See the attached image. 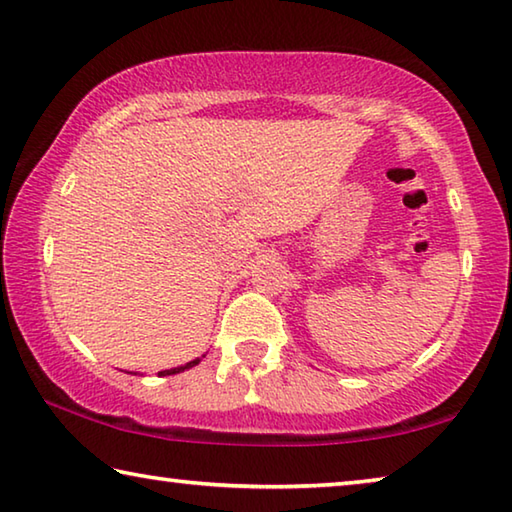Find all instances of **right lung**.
<instances>
[{
    "label": "right lung",
    "instance_id": "obj_1",
    "mask_svg": "<svg viewBox=\"0 0 512 512\" xmlns=\"http://www.w3.org/2000/svg\"><path fill=\"white\" fill-rule=\"evenodd\" d=\"M205 357V354H203ZM203 357H196L194 361H189V363H185V366H178V368H171V370H162V372H158V375H178V372H183V370H189V368H194V366H198V363H201V359Z\"/></svg>",
    "mask_w": 512,
    "mask_h": 512
}]
</instances>
